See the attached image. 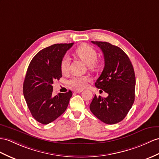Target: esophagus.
<instances>
[{
    "mask_svg": "<svg viewBox=\"0 0 159 159\" xmlns=\"http://www.w3.org/2000/svg\"><path fill=\"white\" fill-rule=\"evenodd\" d=\"M82 91H83V90H79V89H77V90H75V92H77V93L82 92Z\"/></svg>",
    "mask_w": 159,
    "mask_h": 159,
    "instance_id": "1",
    "label": "esophagus"
}]
</instances>
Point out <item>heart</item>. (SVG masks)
I'll use <instances>...</instances> for the list:
<instances>
[{
	"label": "heart",
	"mask_w": 159,
	"mask_h": 159,
	"mask_svg": "<svg viewBox=\"0 0 159 159\" xmlns=\"http://www.w3.org/2000/svg\"><path fill=\"white\" fill-rule=\"evenodd\" d=\"M75 54L80 57L85 63L89 65L90 68H94L97 66L96 62L97 57V52L96 50L88 44H82L77 46L75 50ZM69 60L67 56H65L62 59L60 64L61 71L62 73H66L69 71ZM90 81V78L88 76H80L74 75L71 77L68 81L69 86L73 88L83 89L87 86L88 82Z\"/></svg>",
	"instance_id": "1"
}]
</instances>
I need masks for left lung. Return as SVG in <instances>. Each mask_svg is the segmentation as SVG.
<instances>
[{"mask_svg": "<svg viewBox=\"0 0 159 159\" xmlns=\"http://www.w3.org/2000/svg\"><path fill=\"white\" fill-rule=\"evenodd\" d=\"M102 51L104 67L95 86L107 92L106 98L96 95L90 104L92 113L107 124L124 119L135 100V77L133 65L125 52L107 42L92 41Z\"/></svg>", "mask_w": 159, "mask_h": 159, "instance_id": "obj_1", "label": "left lung"}]
</instances>
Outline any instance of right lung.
<instances>
[{
	"label": "right lung",
	"mask_w": 159,
	"mask_h": 159,
	"mask_svg": "<svg viewBox=\"0 0 159 159\" xmlns=\"http://www.w3.org/2000/svg\"><path fill=\"white\" fill-rule=\"evenodd\" d=\"M73 43L55 44L41 50L31 61L23 86L24 96L33 117L42 124L55 121L63 114L72 92L53 96V80L62 77L60 64Z\"/></svg>",
	"instance_id": "1"
}]
</instances>
